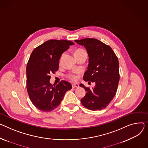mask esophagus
Masks as SVG:
<instances>
[{
  "label": "esophagus",
  "mask_w": 148,
  "mask_h": 148,
  "mask_svg": "<svg viewBox=\"0 0 148 148\" xmlns=\"http://www.w3.org/2000/svg\"><path fill=\"white\" fill-rule=\"evenodd\" d=\"M79 87V85L78 84H72V87L73 88H75V87Z\"/></svg>",
  "instance_id": "obj_1"
}]
</instances>
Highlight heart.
Wrapping results in <instances>:
<instances>
[{"label":"heart","instance_id":"heart-1","mask_svg":"<svg viewBox=\"0 0 148 148\" xmlns=\"http://www.w3.org/2000/svg\"><path fill=\"white\" fill-rule=\"evenodd\" d=\"M83 52H86L84 50H83V49H77V50L75 51L74 52V55H77V54H79V53H83ZM68 78H70V79L73 80V81H75L77 79V77L76 75L75 74H69L68 75Z\"/></svg>","mask_w":148,"mask_h":148}]
</instances>
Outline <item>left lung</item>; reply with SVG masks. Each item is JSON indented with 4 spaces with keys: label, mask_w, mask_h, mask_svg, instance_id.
I'll return each instance as SVG.
<instances>
[{
    "label": "left lung",
    "mask_w": 148,
    "mask_h": 148,
    "mask_svg": "<svg viewBox=\"0 0 148 148\" xmlns=\"http://www.w3.org/2000/svg\"><path fill=\"white\" fill-rule=\"evenodd\" d=\"M75 42L86 48L88 56L87 70L83 80L95 83L92 89L80 84L86 92L81 102L92 111L103 110L116 92L120 80L119 60L110 46L97 39L86 38Z\"/></svg>",
    "instance_id": "8db88e82"
}]
</instances>
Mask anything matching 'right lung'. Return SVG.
<instances>
[{
  "label": "right lung",
  "mask_w": 148,
  "mask_h": 148,
  "mask_svg": "<svg viewBox=\"0 0 148 148\" xmlns=\"http://www.w3.org/2000/svg\"><path fill=\"white\" fill-rule=\"evenodd\" d=\"M74 43L66 40H50L35 48L27 65V90L33 104L48 112L60 105L72 86L62 80L57 85L50 83V74L58 70L62 54Z\"/></svg>",
  "instance_id": "1"
}]
</instances>
